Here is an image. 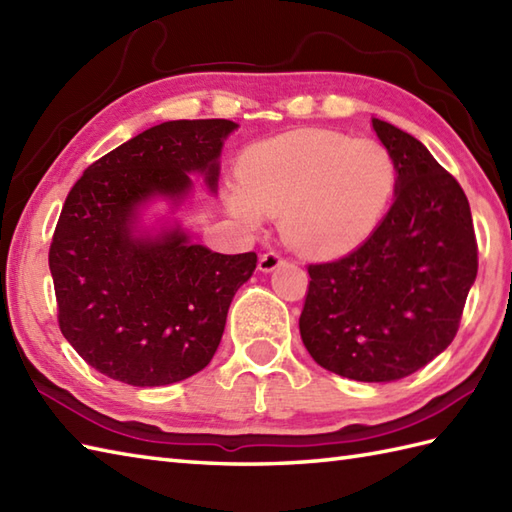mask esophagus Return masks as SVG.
<instances>
[{"label": "esophagus", "mask_w": 512, "mask_h": 512, "mask_svg": "<svg viewBox=\"0 0 512 512\" xmlns=\"http://www.w3.org/2000/svg\"><path fill=\"white\" fill-rule=\"evenodd\" d=\"M281 264H284V257H281L277 250H268V253L259 255V270H262V273H273Z\"/></svg>", "instance_id": "esophagus-1"}]
</instances>
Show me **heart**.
I'll list each match as a JSON object with an SVG mask.
<instances>
[{
    "mask_svg": "<svg viewBox=\"0 0 512 512\" xmlns=\"http://www.w3.org/2000/svg\"><path fill=\"white\" fill-rule=\"evenodd\" d=\"M226 209L246 226L281 215V233L308 255H339L383 220L396 191V165L374 140L292 132L250 147Z\"/></svg>",
    "mask_w": 512,
    "mask_h": 512,
    "instance_id": "obj_1",
    "label": "heart"
}]
</instances>
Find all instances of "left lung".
<instances>
[{"label":"left lung","mask_w":512,"mask_h":512,"mask_svg":"<svg viewBox=\"0 0 512 512\" xmlns=\"http://www.w3.org/2000/svg\"><path fill=\"white\" fill-rule=\"evenodd\" d=\"M396 165L394 204L365 242L310 264L301 341L321 367L391 383L451 345L477 275L471 206L418 138L372 118Z\"/></svg>","instance_id":"obj_1"}]
</instances>
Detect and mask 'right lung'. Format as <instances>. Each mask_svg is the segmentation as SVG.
<instances>
[{
	"instance_id": "add662e5",
	"label": "right lung",
	"mask_w": 512,
	"mask_h": 512,
	"mask_svg": "<svg viewBox=\"0 0 512 512\" xmlns=\"http://www.w3.org/2000/svg\"><path fill=\"white\" fill-rule=\"evenodd\" d=\"M235 129L224 118L151 127L85 169L65 198L48 255L59 328L96 372L160 387L211 363L257 255L213 253L178 222L147 228L140 215L156 198L180 206L189 173L215 193Z\"/></svg>"
}]
</instances>
